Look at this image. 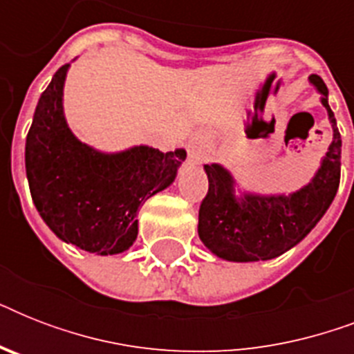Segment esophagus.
<instances>
[{
  "label": "esophagus",
  "instance_id": "esophagus-1",
  "mask_svg": "<svg viewBox=\"0 0 354 354\" xmlns=\"http://www.w3.org/2000/svg\"><path fill=\"white\" fill-rule=\"evenodd\" d=\"M189 158L193 161H202L205 156V150H207V141H205L204 136H194V138L189 139L187 143Z\"/></svg>",
  "mask_w": 354,
  "mask_h": 354
}]
</instances>
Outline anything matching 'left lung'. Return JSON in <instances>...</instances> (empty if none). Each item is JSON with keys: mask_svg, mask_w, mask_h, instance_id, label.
Segmentation results:
<instances>
[{"mask_svg": "<svg viewBox=\"0 0 354 354\" xmlns=\"http://www.w3.org/2000/svg\"><path fill=\"white\" fill-rule=\"evenodd\" d=\"M308 80L329 113L333 143L305 187L290 194H239L232 172L221 163L204 165L209 189L198 211V235L216 257L233 263L279 257L313 232L333 204L340 185L342 138L327 86L318 75Z\"/></svg>", "mask_w": 354, "mask_h": 354, "instance_id": "8db88e82", "label": "left lung"}]
</instances>
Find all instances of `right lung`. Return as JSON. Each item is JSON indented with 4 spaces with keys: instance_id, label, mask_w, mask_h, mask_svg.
<instances>
[{
    "instance_id": "obj_1",
    "label": "right lung",
    "mask_w": 354,
    "mask_h": 354,
    "mask_svg": "<svg viewBox=\"0 0 354 354\" xmlns=\"http://www.w3.org/2000/svg\"><path fill=\"white\" fill-rule=\"evenodd\" d=\"M68 69L64 64L41 93L27 133L30 196L60 241L97 255H115L138 239L139 205L174 182L187 152L139 145L108 154L79 141L64 115Z\"/></svg>"
}]
</instances>
